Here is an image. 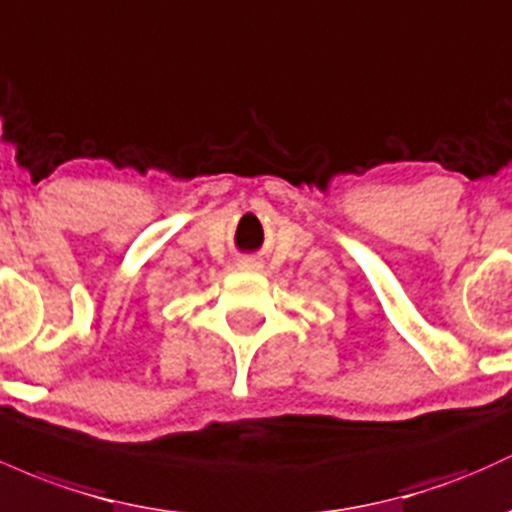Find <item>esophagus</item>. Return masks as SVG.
<instances>
[{"instance_id":"34e87169","label":"esophagus","mask_w":512,"mask_h":512,"mask_svg":"<svg viewBox=\"0 0 512 512\" xmlns=\"http://www.w3.org/2000/svg\"><path fill=\"white\" fill-rule=\"evenodd\" d=\"M240 267H243V269H252V267H255V262H252V260H240Z\"/></svg>"}]
</instances>
